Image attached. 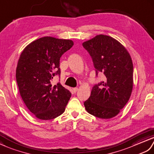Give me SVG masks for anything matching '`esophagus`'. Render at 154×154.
Listing matches in <instances>:
<instances>
[{"mask_svg": "<svg viewBox=\"0 0 154 154\" xmlns=\"http://www.w3.org/2000/svg\"><path fill=\"white\" fill-rule=\"evenodd\" d=\"M72 90H73V91L74 92V93H76V92L78 90V88H73Z\"/></svg>", "mask_w": 154, "mask_h": 154, "instance_id": "34e87169", "label": "esophagus"}]
</instances>
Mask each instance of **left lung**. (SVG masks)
<instances>
[{"instance_id":"8db88e82","label":"left lung","mask_w":154,"mask_h":154,"mask_svg":"<svg viewBox=\"0 0 154 154\" xmlns=\"http://www.w3.org/2000/svg\"><path fill=\"white\" fill-rule=\"evenodd\" d=\"M90 54L96 76L102 72L105 80L92 88L84 101L89 113L101 119H111L127 103L133 86V64L125 47L111 37L98 35L82 43Z\"/></svg>"}]
</instances>
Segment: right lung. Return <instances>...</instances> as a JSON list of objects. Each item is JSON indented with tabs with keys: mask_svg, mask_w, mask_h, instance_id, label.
Segmentation results:
<instances>
[{
	"mask_svg": "<svg viewBox=\"0 0 154 154\" xmlns=\"http://www.w3.org/2000/svg\"><path fill=\"white\" fill-rule=\"evenodd\" d=\"M72 41L44 37L32 42L20 54L16 78L20 94L31 112L42 120L59 117L65 111L71 97L60 82V59L73 46Z\"/></svg>",
	"mask_w": 154,
	"mask_h": 154,
	"instance_id": "1",
	"label": "right lung"
}]
</instances>
